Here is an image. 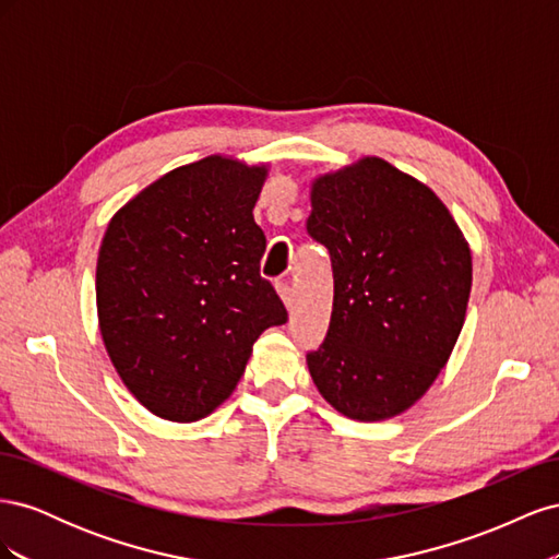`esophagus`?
<instances>
[{
	"mask_svg": "<svg viewBox=\"0 0 559 559\" xmlns=\"http://www.w3.org/2000/svg\"><path fill=\"white\" fill-rule=\"evenodd\" d=\"M277 294H280V298L284 300V306L292 310V308H294V302H296L292 284H289V282H277Z\"/></svg>",
	"mask_w": 559,
	"mask_h": 559,
	"instance_id": "obj_1",
	"label": "esophagus"
}]
</instances>
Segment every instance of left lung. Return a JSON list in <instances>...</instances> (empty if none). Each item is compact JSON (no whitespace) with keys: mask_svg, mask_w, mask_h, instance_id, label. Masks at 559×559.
Wrapping results in <instances>:
<instances>
[{"mask_svg":"<svg viewBox=\"0 0 559 559\" xmlns=\"http://www.w3.org/2000/svg\"><path fill=\"white\" fill-rule=\"evenodd\" d=\"M310 238L333 267L324 343L310 376L337 413L396 417L425 396L462 333L471 249L438 195L366 156L312 181Z\"/></svg>","mask_w":559,"mask_h":559,"instance_id":"1","label":"left lung"}]
</instances>
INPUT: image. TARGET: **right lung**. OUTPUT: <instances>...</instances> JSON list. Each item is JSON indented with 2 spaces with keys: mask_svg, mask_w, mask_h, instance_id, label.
Wrapping results in <instances>:
<instances>
[{
  "mask_svg": "<svg viewBox=\"0 0 559 559\" xmlns=\"http://www.w3.org/2000/svg\"><path fill=\"white\" fill-rule=\"evenodd\" d=\"M267 165L207 156L163 175L118 210L97 257L99 333L130 394L195 421L240 382L259 335L286 324L261 277L253 222Z\"/></svg>",
  "mask_w": 559,
  "mask_h": 559,
  "instance_id": "obj_1",
  "label": "right lung"
}]
</instances>
